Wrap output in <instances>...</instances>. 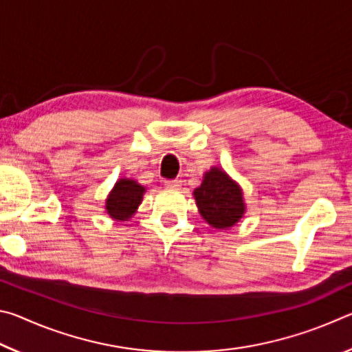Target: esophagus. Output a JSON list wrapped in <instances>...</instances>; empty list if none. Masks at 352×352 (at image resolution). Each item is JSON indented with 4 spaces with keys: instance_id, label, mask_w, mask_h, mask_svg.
I'll return each instance as SVG.
<instances>
[{
    "instance_id": "obj_1",
    "label": "esophagus",
    "mask_w": 352,
    "mask_h": 352,
    "mask_svg": "<svg viewBox=\"0 0 352 352\" xmlns=\"http://www.w3.org/2000/svg\"><path fill=\"white\" fill-rule=\"evenodd\" d=\"M164 184L168 188H180L182 186V180H178V178H175V180H166Z\"/></svg>"
}]
</instances>
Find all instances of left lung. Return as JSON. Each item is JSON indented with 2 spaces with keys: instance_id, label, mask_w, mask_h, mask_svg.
I'll use <instances>...</instances> for the list:
<instances>
[{
  "instance_id": "left-lung-1",
  "label": "left lung",
  "mask_w": 352,
  "mask_h": 352,
  "mask_svg": "<svg viewBox=\"0 0 352 352\" xmlns=\"http://www.w3.org/2000/svg\"><path fill=\"white\" fill-rule=\"evenodd\" d=\"M194 197L201 217L214 228H230L245 210L241 188L219 168L206 172L204 183L194 190Z\"/></svg>"
}]
</instances>
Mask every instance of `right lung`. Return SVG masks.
Instances as JSON below:
<instances>
[{"instance_id": "right-lung-1", "label": "right lung", "mask_w": 352, "mask_h": 352, "mask_svg": "<svg viewBox=\"0 0 352 352\" xmlns=\"http://www.w3.org/2000/svg\"><path fill=\"white\" fill-rule=\"evenodd\" d=\"M144 190V186H141L136 182L122 178L115 184L109 199H107V212L118 220L130 219L141 204Z\"/></svg>"}]
</instances>
